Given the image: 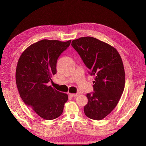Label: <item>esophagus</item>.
Instances as JSON below:
<instances>
[{"label":"esophagus","mask_w":146,"mask_h":146,"mask_svg":"<svg viewBox=\"0 0 146 146\" xmlns=\"http://www.w3.org/2000/svg\"><path fill=\"white\" fill-rule=\"evenodd\" d=\"M78 93H76V94H73V93H69V96L71 97H76L78 95Z\"/></svg>","instance_id":"34e87169"}]
</instances>
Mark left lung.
<instances>
[{
	"mask_svg": "<svg viewBox=\"0 0 146 146\" xmlns=\"http://www.w3.org/2000/svg\"><path fill=\"white\" fill-rule=\"evenodd\" d=\"M72 46L94 76V92L88 93L85 115L103 119L116 107L125 86V71L121 57L115 48L93 37H82L72 41Z\"/></svg>",
	"mask_w": 146,
	"mask_h": 146,
	"instance_id": "obj_1",
	"label": "left lung"
}]
</instances>
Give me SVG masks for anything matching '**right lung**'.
<instances>
[{
	"mask_svg": "<svg viewBox=\"0 0 146 146\" xmlns=\"http://www.w3.org/2000/svg\"><path fill=\"white\" fill-rule=\"evenodd\" d=\"M71 40L62 42L42 39L30 45L17 62L16 82L21 99L39 116L52 120L63 113L67 94L47 83L56 73V61Z\"/></svg>",
	"mask_w": 146,
	"mask_h": 146,
	"instance_id": "add662e5",
	"label": "right lung"
}]
</instances>
